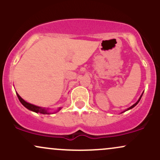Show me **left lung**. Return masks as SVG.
Masks as SVG:
<instances>
[{
  "instance_id": "obj_1",
  "label": "left lung",
  "mask_w": 160,
  "mask_h": 160,
  "mask_svg": "<svg viewBox=\"0 0 160 160\" xmlns=\"http://www.w3.org/2000/svg\"><path fill=\"white\" fill-rule=\"evenodd\" d=\"M142 95H143V93H142V94H141V97H140V98H139V99H138V102H136V103H135V104H133V105H132V106H131V107H130V108H128V109H127V111H128V110H130V109H132V108H133L134 107H135V106H136V105H137V104H138V102H139V101H140V100H141V97H142Z\"/></svg>"
}]
</instances>
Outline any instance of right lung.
Returning a JSON list of instances; mask_svg holds the SVG:
<instances>
[{"label":"right lung","instance_id":"add662e5","mask_svg":"<svg viewBox=\"0 0 160 160\" xmlns=\"http://www.w3.org/2000/svg\"><path fill=\"white\" fill-rule=\"evenodd\" d=\"M16 95H17L18 98H19V100L20 101V102H21L22 104L24 107L26 108L27 109L30 110V111H32L35 112V113H43V114H49V113H50L48 112V109H46L45 108L38 107V106L34 105V104H32L28 103V102H25V100H23V99L19 96V95L18 94V93H16ZM60 110H61V108H58V111H60Z\"/></svg>","mask_w":160,"mask_h":160}]
</instances>
